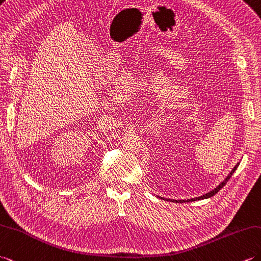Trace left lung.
Instances as JSON below:
<instances>
[{"label":"left lung","instance_id":"8db88e82","mask_svg":"<svg viewBox=\"0 0 261 261\" xmlns=\"http://www.w3.org/2000/svg\"><path fill=\"white\" fill-rule=\"evenodd\" d=\"M239 167V162L237 163V165H236L234 167H233V169L231 170V172H230L227 177H226V179L222 181V182L219 185V186H217L214 190H211V191H209V192H207V193H204V195H202V196H200V197H196V198H192V199H187V200H175V199H168V198H163V197H159L160 199H163V200H167V201H171V202H180V203H182V202H192V201H197V200H203V199H208V198H211V197H214L216 193L219 191V190H221L223 187L226 186V184L228 182V180L231 178V175L233 174V172L237 170V168Z\"/></svg>","mask_w":261,"mask_h":261}]
</instances>
